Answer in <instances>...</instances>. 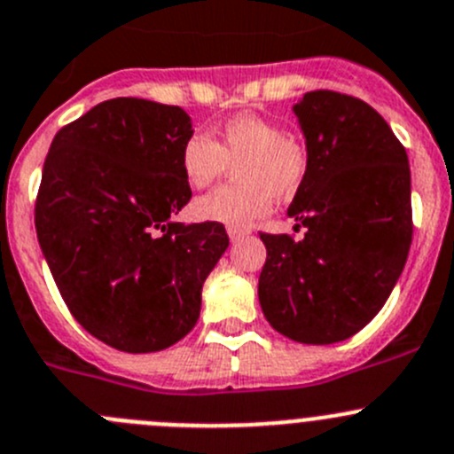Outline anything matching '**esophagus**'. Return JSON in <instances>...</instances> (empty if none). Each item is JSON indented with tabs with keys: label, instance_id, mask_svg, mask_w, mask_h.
<instances>
[{
	"label": "esophagus",
	"instance_id": "obj_1",
	"mask_svg": "<svg viewBox=\"0 0 454 454\" xmlns=\"http://www.w3.org/2000/svg\"><path fill=\"white\" fill-rule=\"evenodd\" d=\"M246 235H248V231H246V228H232V226H228V237H231V241L244 239Z\"/></svg>",
	"mask_w": 454,
	"mask_h": 454
}]
</instances>
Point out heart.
Instances as JSON below:
<instances>
[{"label":"heart","instance_id":"b5f03b06","mask_svg":"<svg viewBox=\"0 0 454 454\" xmlns=\"http://www.w3.org/2000/svg\"><path fill=\"white\" fill-rule=\"evenodd\" d=\"M182 173L191 188H206L235 166V184L192 204L200 222L248 228L270 213L272 197L290 200L303 186L310 166L308 146L284 133L277 121L237 115L213 137L195 133L182 146Z\"/></svg>","mask_w":454,"mask_h":454}]
</instances>
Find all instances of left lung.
Wrapping results in <instances>:
<instances>
[{
    "label": "left lung",
    "mask_w": 454,
    "mask_h": 454,
    "mask_svg": "<svg viewBox=\"0 0 454 454\" xmlns=\"http://www.w3.org/2000/svg\"><path fill=\"white\" fill-rule=\"evenodd\" d=\"M310 166L288 215L303 237L266 235L259 303L299 344H334L364 328L393 293L412 241L406 148L372 106L333 90L293 106Z\"/></svg>",
    "instance_id": "1"
}]
</instances>
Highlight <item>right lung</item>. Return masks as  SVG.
Masks as SVG:
<instances>
[{"label":"right lung","instance_id":"right-lung-1","mask_svg":"<svg viewBox=\"0 0 454 454\" xmlns=\"http://www.w3.org/2000/svg\"><path fill=\"white\" fill-rule=\"evenodd\" d=\"M179 106L137 97L97 104L55 135L35 228L74 319L124 353H157L195 328L201 286L228 248L222 223H177L192 192Z\"/></svg>","mask_w":454,"mask_h":454}]
</instances>
